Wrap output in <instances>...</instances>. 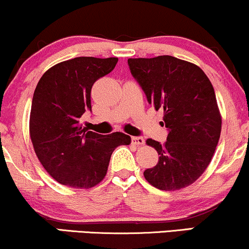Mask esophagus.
I'll use <instances>...</instances> for the list:
<instances>
[{
    "label": "esophagus",
    "instance_id": "esophagus-1",
    "mask_svg": "<svg viewBox=\"0 0 249 249\" xmlns=\"http://www.w3.org/2000/svg\"><path fill=\"white\" fill-rule=\"evenodd\" d=\"M132 142L134 145H137V146H141V145H144L145 144V141L142 137H132Z\"/></svg>",
    "mask_w": 249,
    "mask_h": 249
}]
</instances>
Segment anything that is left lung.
I'll return each instance as SVG.
<instances>
[{
	"mask_svg": "<svg viewBox=\"0 0 249 249\" xmlns=\"http://www.w3.org/2000/svg\"><path fill=\"white\" fill-rule=\"evenodd\" d=\"M127 64L147 102L164 111L168 131L164 144L146 141L159 160L145 170V179L162 191L190 186L210 165L221 132L212 83L198 65L173 56L128 58Z\"/></svg>",
	"mask_w": 249,
	"mask_h": 249,
	"instance_id": "left-lung-1",
	"label": "left lung"
}]
</instances>
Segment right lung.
<instances>
[{
  "label": "right lung",
  "mask_w": 249,
  "mask_h": 249,
  "mask_svg": "<svg viewBox=\"0 0 249 249\" xmlns=\"http://www.w3.org/2000/svg\"><path fill=\"white\" fill-rule=\"evenodd\" d=\"M118 58L76 57L50 68L39 79L31 103L29 131L43 167L59 184L91 188L107 176L111 154L131 137L99 134L79 125L91 110V88L115 69Z\"/></svg>",
  "instance_id": "add662e5"
}]
</instances>
